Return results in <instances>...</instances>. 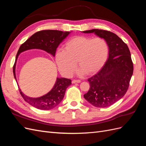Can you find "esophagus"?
Returning <instances> with one entry per match:
<instances>
[{"label":"esophagus","mask_w":146,"mask_h":146,"mask_svg":"<svg viewBox=\"0 0 146 146\" xmlns=\"http://www.w3.org/2000/svg\"><path fill=\"white\" fill-rule=\"evenodd\" d=\"M80 80H74L72 81V83H80Z\"/></svg>","instance_id":"1"}]
</instances>
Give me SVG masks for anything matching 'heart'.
<instances>
[{
    "label": "heart",
    "instance_id": "obj_1",
    "mask_svg": "<svg viewBox=\"0 0 146 146\" xmlns=\"http://www.w3.org/2000/svg\"><path fill=\"white\" fill-rule=\"evenodd\" d=\"M109 46L104 38L78 36L70 39L64 44V50L57 51L56 63L60 72L70 77L77 68V61L80 69L78 75L98 72L107 61Z\"/></svg>",
    "mask_w": 146,
    "mask_h": 146
}]
</instances>
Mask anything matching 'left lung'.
<instances>
[{"instance_id":"8db88e82","label":"left lung","mask_w":146,"mask_h":146,"mask_svg":"<svg viewBox=\"0 0 146 146\" xmlns=\"http://www.w3.org/2000/svg\"><path fill=\"white\" fill-rule=\"evenodd\" d=\"M82 32L94 33L104 38L109 46L105 64L98 73L88 79L90 88L84 98L96 107H109L122 99L129 88L133 72L130 52L120 38L109 31L92 29Z\"/></svg>"}]
</instances>
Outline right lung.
Masks as SVG:
<instances>
[{
  "label": "right lung",
  "mask_w": 146,
  "mask_h": 146,
  "mask_svg": "<svg viewBox=\"0 0 146 146\" xmlns=\"http://www.w3.org/2000/svg\"><path fill=\"white\" fill-rule=\"evenodd\" d=\"M70 32H62L55 30L39 31L34 33L23 43L20 46L17 53L15 63L13 66V74L16 82V66L17 60L21 53L30 49H40L55 56L56 48ZM71 84V80L70 79L57 77L52 89L46 94L36 98H30L26 96L22 92L19 88V90L24 100L30 105L38 109L48 110L56 107L62 101L66 89Z\"/></svg>",
  "instance_id": "add662e5"
}]
</instances>
